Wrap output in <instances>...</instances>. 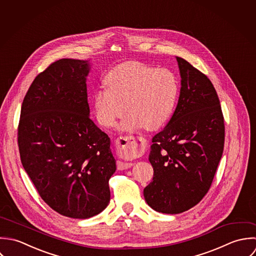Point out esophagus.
Returning a JSON list of instances; mask_svg holds the SVG:
<instances>
[{
    "label": "esophagus",
    "mask_w": 256,
    "mask_h": 256,
    "mask_svg": "<svg viewBox=\"0 0 256 256\" xmlns=\"http://www.w3.org/2000/svg\"><path fill=\"white\" fill-rule=\"evenodd\" d=\"M146 140L142 136H122L116 138V146L120 154H140L144 150ZM132 166L130 162L118 161L116 167L118 170H124Z\"/></svg>",
    "instance_id": "34e87169"
}]
</instances>
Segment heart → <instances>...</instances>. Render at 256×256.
Listing matches in <instances>:
<instances>
[{"label": "heart", "instance_id": "obj_1", "mask_svg": "<svg viewBox=\"0 0 256 256\" xmlns=\"http://www.w3.org/2000/svg\"><path fill=\"white\" fill-rule=\"evenodd\" d=\"M106 89L93 97L96 118L106 128L114 126L128 110L120 130H128L144 126L148 130L162 126L172 114L178 83L168 69H155L138 61L122 63L112 68L104 80Z\"/></svg>", "mask_w": 256, "mask_h": 256}]
</instances>
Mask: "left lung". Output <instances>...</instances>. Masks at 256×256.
<instances>
[{
    "instance_id": "left-lung-1",
    "label": "left lung",
    "mask_w": 256,
    "mask_h": 256,
    "mask_svg": "<svg viewBox=\"0 0 256 256\" xmlns=\"http://www.w3.org/2000/svg\"><path fill=\"white\" fill-rule=\"evenodd\" d=\"M181 89L167 126L155 134L150 162L154 179L144 188L146 203L163 214H180L208 193L224 144V124L218 94L210 79L176 57Z\"/></svg>"
}]
</instances>
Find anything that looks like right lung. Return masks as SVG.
Listing matches in <instances>:
<instances>
[{
  "instance_id": "1",
  "label": "right lung",
  "mask_w": 256,
  "mask_h": 256,
  "mask_svg": "<svg viewBox=\"0 0 256 256\" xmlns=\"http://www.w3.org/2000/svg\"><path fill=\"white\" fill-rule=\"evenodd\" d=\"M89 60L60 59L40 73L22 104V164L58 214L89 218L108 204L116 160L110 138L90 118Z\"/></svg>"
}]
</instances>
